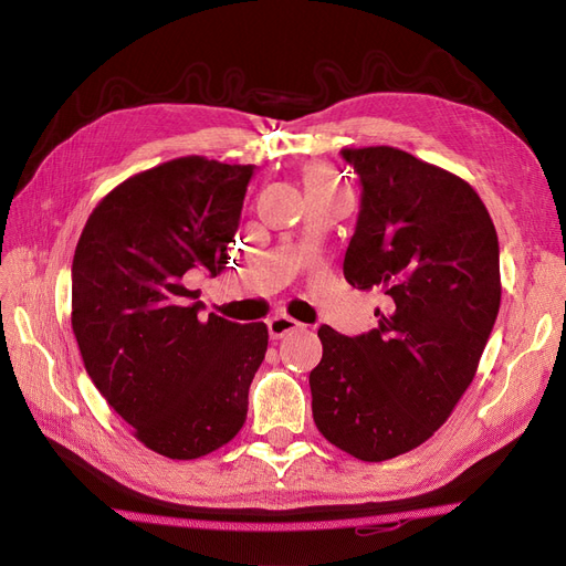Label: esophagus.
<instances>
[{
	"mask_svg": "<svg viewBox=\"0 0 566 566\" xmlns=\"http://www.w3.org/2000/svg\"><path fill=\"white\" fill-rule=\"evenodd\" d=\"M266 328H269V335L273 339H281V337H285L290 333H295L300 328V323L295 318H290L287 314H276V316H271L266 321Z\"/></svg>",
	"mask_w": 566,
	"mask_h": 566,
	"instance_id": "1",
	"label": "esophagus"
}]
</instances>
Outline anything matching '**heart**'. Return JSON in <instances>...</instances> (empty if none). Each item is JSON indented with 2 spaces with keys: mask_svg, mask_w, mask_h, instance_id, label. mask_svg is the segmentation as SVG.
Segmentation results:
<instances>
[{
  "mask_svg": "<svg viewBox=\"0 0 566 566\" xmlns=\"http://www.w3.org/2000/svg\"><path fill=\"white\" fill-rule=\"evenodd\" d=\"M304 186L310 196H325V193L337 191L335 179L323 165H310L304 169Z\"/></svg>",
  "mask_w": 566,
  "mask_h": 566,
  "instance_id": "b5f03b06",
  "label": "heart"
}]
</instances>
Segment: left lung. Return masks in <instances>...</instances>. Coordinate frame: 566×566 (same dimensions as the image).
I'll list each match as a JSON object with an SVG mask.
<instances>
[{"mask_svg": "<svg viewBox=\"0 0 566 566\" xmlns=\"http://www.w3.org/2000/svg\"><path fill=\"white\" fill-rule=\"evenodd\" d=\"M361 210L345 279L385 295L378 328L321 325L310 373L318 432L380 462L413 451L470 387L501 306L499 235L474 188L391 146L345 148Z\"/></svg>", "mask_w": 566, "mask_h": 566, "instance_id": "left-lung-1", "label": "left lung"}]
</instances>
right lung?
<instances>
[{
	"instance_id": "right-lung-1",
	"label": "right lung",
	"mask_w": 566,
	"mask_h": 566,
	"mask_svg": "<svg viewBox=\"0 0 566 566\" xmlns=\"http://www.w3.org/2000/svg\"><path fill=\"white\" fill-rule=\"evenodd\" d=\"M254 165L200 156L134 175L96 205L73 256V333L92 382L144 447L193 460L248 418L264 323L200 316L196 269L217 276L235 243Z\"/></svg>"
}]
</instances>
